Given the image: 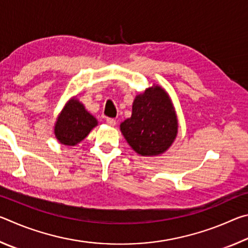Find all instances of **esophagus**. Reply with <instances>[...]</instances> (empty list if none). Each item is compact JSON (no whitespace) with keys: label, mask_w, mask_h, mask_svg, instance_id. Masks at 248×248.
I'll use <instances>...</instances> for the list:
<instances>
[{"label":"esophagus","mask_w":248,"mask_h":248,"mask_svg":"<svg viewBox=\"0 0 248 248\" xmlns=\"http://www.w3.org/2000/svg\"><path fill=\"white\" fill-rule=\"evenodd\" d=\"M106 123H107L108 125H111V127H114V125L117 124V121L115 119H112V118H107Z\"/></svg>","instance_id":"obj_1"}]
</instances>
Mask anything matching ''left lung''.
Returning a JSON list of instances; mask_svg holds the SVG:
<instances>
[{"label": "left lung", "mask_w": 248, "mask_h": 248, "mask_svg": "<svg viewBox=\"0 0 248 248\" xmlns=\"http://www.w3.org/2000/svg\"><path fill=\"white\" fill-rule=\"evenodd\" d=\"M120 131L141 156L165 153L178 133L177 115L169 93L153 84L138 94L132 103L131 117L120 124Z\"/></svg>", "instance_id": "8db88e82"}]
</instances>
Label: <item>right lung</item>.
Returning a JSON list of instances; mask_svg holds the SVG:
<instances>
[{
	"label": "right lung",
	"instance_id": "add662e5",
	"mask_svg": "<svg viewBox=\"0 0 248 248\" xmlns=\"http://www.w3.org/2000/svg\"><path fill=\"white\" fill-rule=\"evenodd\" d=\"M97 124V119L74 96L66 102L58 115L53 132L61 144L74 146L85 139Z\"/></svg>",
	"mask_w": 248,
	"mask_h": 248
}]
</instances>
